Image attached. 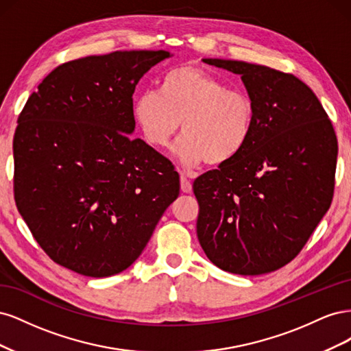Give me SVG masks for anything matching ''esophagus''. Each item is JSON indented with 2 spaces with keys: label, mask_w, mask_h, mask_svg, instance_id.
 I'll use <instances>...</instances> for the list:
<instances>
[{
  "label": "esophagus",
  "mask_w": 351,
  "mask_h": 351,
  "mask_svg": "<svg viewBox=\"0 0 351 351\" xmlns=\"http://www.w3.org/2000/svg\"><path fill=\"white\" fill-rule=\"evenodd\" d=\"M180 180H182V192L183 193L192 192V182H190V180L183 174H182V178H180Z\"/></svg>",
  "instance_id": "obj_1"
}]
</instances>
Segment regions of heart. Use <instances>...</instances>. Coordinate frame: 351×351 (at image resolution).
Here are the masks:
<instances>
[{
	"label": "heart",
	"mask_w": 351,
	"mask_h": 351,
	"mask_svg": "<svg viewBox=\"0 0 351 351\" xmlns=\"http://www.w3.org/2000/svg\"><path fill=\"white\" fill-rule=\"evenodd\" d=\"M133 119L152 146L167 147L180 129L184 134L177 155L184 165L206 161L221 165L247 146L254 124V102L246 92L230 89L214 74L177 67L133 102Z\"/></svg>",
	"instance_id": "1"
}]
</instances>
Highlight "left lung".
Segmentation results:
<instances>
[{"label": "left lung", "instance_id": "1", "mask_svg": "<svg viewBox=\"0 0 351 351\" xmlns=\"http://www.w3.org/2000/svg\"><path fill=\"white\" fill-rule=\"evenodd\" d=\"M204 61L240 74L254 102V124L241 154L195 180L199 243L227 272L277 271L300 253L331 206L335 130L312 89L293 74Z\"/></svg>", "mask_w": 351, "mask_h": 351}]
</instances>
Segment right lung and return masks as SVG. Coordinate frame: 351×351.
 Listing matches in <instances>:
<instances>
[{"instance_id":"add662e5","label":"right lung","mask_w":351,"mask_h":351,"mask_svg":"<svg viewBox=\"0 0 351 351\" xmlns=\"http://www.w3.org/2000/svg\"><path fill=\"white\" fill-rule=\"evenodd\" d=\"M168 51H115L52 70L13 139L14 200L56 263L111 277L141 256L180 193L168 158L133 139L137 82Z\"/></svg>"}]
</instances>
